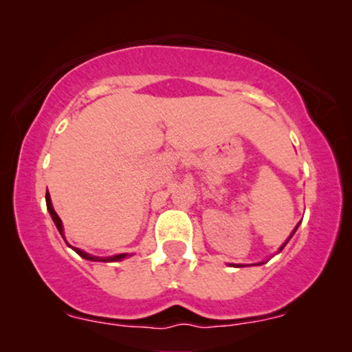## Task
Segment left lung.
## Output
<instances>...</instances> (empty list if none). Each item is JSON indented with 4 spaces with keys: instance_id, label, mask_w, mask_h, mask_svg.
Wrapping results in <instances>:
<instances>
[{
    "instance_id": "1",
    "label": "left lung",
    "mask_w": 352,
    "mask_h": 352,
    "mask_svg": "<svg viewBox=\"0 0 352 352\" xmlns=\"http://www.w3.org/2000/svg\"><path fill=\"white\" fill-rule=\"evenodd\" d=\"M296 228H298V226H296ZM296 228H295V230H296ZM295 230H293V232H292V235H293V234H295ZM292 235H290V237H292ZM290 237H288V240H290ZM288 240H287V242H288ZM287 242L282 245V247H280V250H283V247H285V245H287Z\"/></svg>"
}]
</instances>
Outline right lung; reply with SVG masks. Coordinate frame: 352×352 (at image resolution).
<instances>
[{
	"mask_svg": "<svg viewBox=\"0 0 352 352\" xmlns=\"http://www.w3.org/2000/svg\"><path fill=\"white\" fill-rule=\"evenodd\" d=\"M46 206H47V211H50V214H51L52 221H54V224H56L57 230H59L62 237H64V229H62V221H60L59 216H57V213H56V211H54V208H52V204H51V197H50V192H46ZM74 250H75L76 253L80 254L81 258H85V259H89V261H105V263H113V261H120V259H123L124 256H126V253H123V254H115V256H110V258H98V256H91V254H88V253L81 252L80 248H74Z\"/></svg>",
	"mask_w": 352,
	"mask_h": 352,
	"instance_id": "right-lung-1",
	"label": "right lung"
}]
</instances>
